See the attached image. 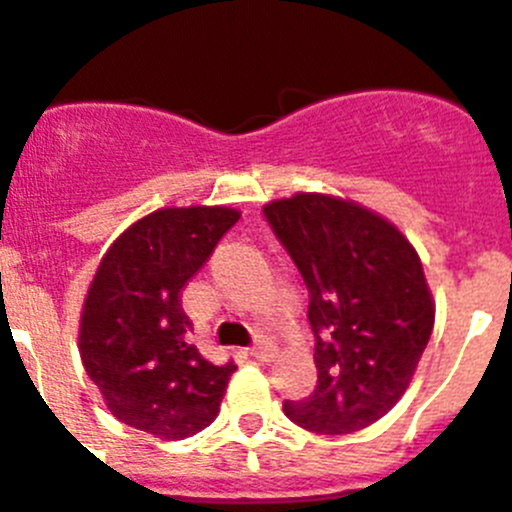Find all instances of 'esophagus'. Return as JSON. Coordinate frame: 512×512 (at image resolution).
Returning a JSON list of instances; mask_svg holds the SVG:
<instances>
[{"mask_svg":"<svg viewBox=\"0 0 512 512\" xmlns=\"http://www.w3.org/2000/svg\"><path fill=\"white\" fill-rule=\"evenodd\" d=\"M248 354L259 361H271V359H277V346H274L271 341H259V346L248 348Z\"/></svg>","mask_w":512,"mask_h":512,"instance_id":"1","label":"esophagus"}]
</instances>
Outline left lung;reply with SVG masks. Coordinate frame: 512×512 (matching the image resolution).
<instances>
[{"mask_svg": "<svg viewBox=\"0 0 512 512\" xmlns=\"http://www.w3.org/2000/svg\"><path fill=\"white\" fill-rule=\"evenodd\" d=\"M264 215L310 292L318 387L284 415L343 436L377 423L410 387L436 320L413 243L395 223L336 194L297 192Z\"/></svg>", "mask_w": 512, "mask_h": 512, "instance_id": "8db88e82", "label": "left lung"}]
</instances>
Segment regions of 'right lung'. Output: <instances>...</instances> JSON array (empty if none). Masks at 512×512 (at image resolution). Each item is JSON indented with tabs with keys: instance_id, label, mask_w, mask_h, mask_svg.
<instances>
[{
	"instance_id": "add662e5",
	"label": "right lung",
	"mask_w": 512,
	"mask_h": 512,
	"mask_svg": "<svg viewBox=\"0 0 512 512\" xmlns=\"http://www.w3.org/2000/svg\"><path fill=\"white\" fill-rule=\"evenodd\" d=\"M238 217L225 205L161 207L104 251L81 305L79 354L120 423L182 441L220 413L235 366L189 343L182 292Z\"/></svg>"
}]
</instances>
